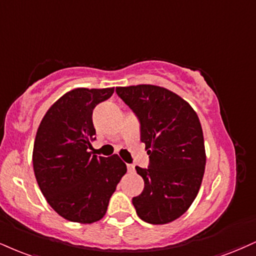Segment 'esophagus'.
<instances>
[{"instance_id": "1", "label": "esophagus", "mask_w": 256, "mask_h": 256, "mask_svg": "<svg viewBox=\"0 0 256 256\" xmlns=\"http://www.w3.org/2000/svg\"><path fill=\"white\" fill-rule=\"evenodd\" d=\"M128 173H134V164H128Z\"/></svg>"}]
</instances>
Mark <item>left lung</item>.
<instances>
[{"label":"left lung","instance_id":"obj_1","mask_svg":"<svg viewBox=\"0 0 256 256\" xmlns=\"http://www.w3.org/2000/svg\"><path fill=\"white\" fill-rule=\"evenodd\" d=\"M116 93L140 122L148 168L136 167L144 190L132 198L138 217L150 224L173 222L188 210L205 170L202 125L188 102L152 84L116 87Z\"/></svg>","mask_w":256,"mask_h":256}]
</instances>
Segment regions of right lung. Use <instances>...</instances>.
Wrapping results in <instances>:
<instances>
[{
	"label": "right lung",
	"instance_id": "right-lung-1",
	"mask_svg": "<svg viewBox=\"0 0 256 256\" xmlns=\"http://www.w3.org/2000/svg\"><path fill=\"white\" fill-rule=\"evenodd\" d=\"M114 88H78L52 104L33 148L36 182L50 206L68 220L90 224L104 216L126 164L113 155H92L93 110Z\"/></svg>",
	"mask_w": 256,
	"mask_h": 256
}]
</instances>
